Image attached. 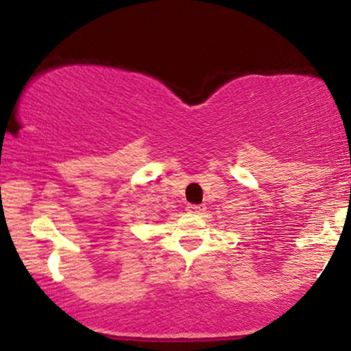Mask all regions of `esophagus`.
<instances>
[{
  "label": "esophagus",
  "instance_id": "1",
  "mask_svg": "<svg viewBox=\"0 0 351 351\" xmlns=\"http://www.w3.org/2000/svg\"><path fill=\"white\" fill-rule=\"evenodd\" d=\"M186 210H189L190 214H201L204 210V206H199V204H189L186 206Z\"/></svg>",
  "mask_w": 351,
  "mask_h": 351
}]
</instances>
